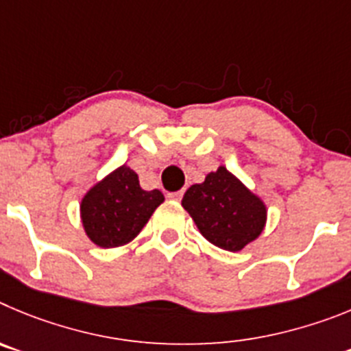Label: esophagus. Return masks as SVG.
Returning <instances> with one entry per match:
<instances>
[{"label":"esophagus","mask_w":351,"mask_h":351,"mask_svg":"<svg viewBox=\"0 0 351 351\" xmlns=\"http://www.w3.org/2000/svg\"><path fill=\"white\" fill-rule=\"evenodd\" d=\"M168 197L173 199V201H180V199L183 197V192H182V191H178V192H169Z\"/></svg>","instance_id":"1"}]
</instances>
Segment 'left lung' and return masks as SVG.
<instances>
[{
  "label": "left lung",
  "mask_w": 351,
  "mask_h": 351,
  "mask_svg": "<svg viewBox=\"0 0 351 351\" xmlns=\"http://www.w3.org/2000/svg\"><path fill=\"white\" fill-rule=\"evenodd\" d=\"M182 206L208 241L229 252L243 250L266 223L264 203L223 166L192 185Z\"/></svg>",
  "instance_id": "left-lung-1"
}]
</instances>
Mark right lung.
I'll list each match as a JSON object with an SVG mask.
<instances>
[{
  "instance_id": "add662e5",
  "label": "right lung",
  "mask_w": 351,
  "mask_h": 351,
  "mask_svg": "<svg viewBox=\"0 0 351 351\" xmlns=\"http://www.w3.org/2000/svg\"><path fill=\"white\" fill-rule=\"evenodd\" d=\"M162 201V192L143 191L136 173L121 166L82 199V222L90 241L113 248L136 238Z\"/></svg>"
}]
</instances>
